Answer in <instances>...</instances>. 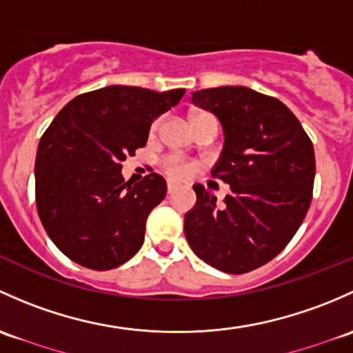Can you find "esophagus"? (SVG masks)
<instances>
[{"instance_id":"esophagus-1","label":"esophagus","mask_w":353,"mask_h":353,"mask_svg":"<svg viewBox=\"0 0 353 353\" xmlns=\"http://www.w3.org/2000/svg\"><path fill=\"white\" fill-rule=\"evenodd\" d=\"M166 188H168V194H173V192L176 190L178 185L173 183V181H168V185H166Z\"/></svg>"}]
</instances>
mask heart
I'll list each match as a JSON object with an SVG mask.
<instances>
[{"label":"heart","instance_id":"heart-1","mask_svg":"<svg viewBox=\"0 0 353 353\" xmlns=\"http://www.w3.org/2000/svg\"><path fill=\"white\" fill-rule=\"evenodd\" d=\"M202 115H209V114H197V115H194V119L202 117ZM194 119H192V121H194ZM159 125H161V119H156V121L151 123L150 132L151 134L158 132ZM161 168L166 175H170L173 178H187L188 175H192L195 170L194 165H192L190 161L180 158V156H166V158H163Z\"/></svg>","mask_w":353,"mask_h":353}]
</instances>
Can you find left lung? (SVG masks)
<instances>
[{"label": "left lung", "instance_id": "left-lung-1", "mask_svg": "<svg viewBox=\"0 0 353 353\" xmlns=\"http://www.w3.org/2000/svg\"><path fill=\"white\" fill-rule=\"evenodd\" d=\"M217 115L224 150L212 176L230 183L223 205L202 185L185 216V236L201 260L246 274L275 258L303 224L312 199L314 148L296 115L274 97L246 86L192 93Z\"/></svg>", "mask_w": 353, "mask_h": 353}]
</instances>
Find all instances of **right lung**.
Returning <instances> with one entry per match:
<instances>
[{"mask_svg":"<svg viewBox=\"0 0 353 353\" xmlns=\"http://www.w3.org/2000/svg\"><path fill=\"white\" fill-rule=\"evenodd\" d=\"M183 95V88L107 86L72 98L47 127L35 158V202L43 230L72 261L112 270L139 252L166 181L150 173L125 183L121 163L146 146L151 122Z\"/></svg>","mask_w":353,"mask_h":353,"instance_id":"1","label":"right lung"}]
</instances>
